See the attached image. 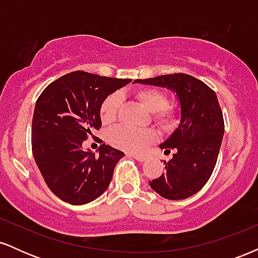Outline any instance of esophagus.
<instances>
[{
  "instance_id": "34e87169",
  "label": "esophagus",
  "mask_w": 258,
  "mask_h": 258,
  "mask_svg": "<svg viewBox=\"0 0 258 258\" xmlns=\"http://www.w3.org/2000/svg\"><path fill=\"white\" fill-rule=\"evenodd\" d=\"M127 155H130V156H131V158L136 159V160H137V161H139V162H144V161H146V160H147L146 156L138 155V154H127Z\"/></svg>"
}]
</instances>
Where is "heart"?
Listing matches in <instances>:
<instances>
[{"label": "heart", "instance_id": "heart-1", "mask_svg": "<svg viewBox=\"0 0 258 258\" xmlns=\"http://www.w3.org/2000/svg\"><path fill=\"white\" fill-rule=\"evenodd\" d=\"M136 99L148 111L154 114V120L164 128H172L177 123L176 112L168 108L167 96L156 88H142L135 93ZM121 109V97L114 93L100 105V119L104 125H110L119 117ZM109 142L111 146L130 153L142 152L147 146L156 141V133L153 130H133L130 127H117L109 132Z\"/></svg>", "mask_w": 258, "mask_h": 258}]
</instances>
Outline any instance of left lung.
<instances>
[{"label":"left lung","mask_w":258,"mask_h":258,"mask_svg":"<svg viewBox=\"0 0 258 258\" xmlns=\"http://www.w3.org/2000/svg\"><path fill=\"white\" fill-rule=\"evenodd\" d=\"M135 84L171 90L180 109L179 123L160 148L173 156L164 162L165 172L149 182L165 199L182 200L198 191L211 177L224 135V121L217 96L200 80L186 74H170L135 80Z\"/></svg>","instance_id":"obj_1"}]
</instances>
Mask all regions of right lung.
<instances>
[{"label":"right lung","instance_id":"1","mask_svg":"<svg viewBox=\"0 0 258 258\" xmlns=\"http://www.w3.org/2000/svg\"><path fill=\"white\" fill-rule=\"evenodd\" d=\"M131 79L85 72L61 76L44 88L32 116V155L48 188L72 205H85L108 189L125 153L102 144L98 154L82 143L102 126L100 105Z\"/></svg>","mask_w":258,"mask_h":258}]
</instances>
